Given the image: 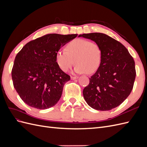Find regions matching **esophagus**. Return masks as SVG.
Returning <instances> with one entry per match:
<instances>
[{"mask_svg": "<svg viewBox=\"0 0 147 147\" xmlns=\"http://www.w3.org/2000/svg\"><path fill=\"white\" fill-rule=\"evenodd\" d=\"M78 78V77H71V79L72 80H75Z\"/></svg>", "mask_w": 147, "mask_h": 147, "instance_id": "obj_1", "label": "esophagus"}]
</instances>
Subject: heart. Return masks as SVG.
Returning a JSON list of instances; mask_svg holds the SVG:
<instances>
[{"label": "heart", "instance_id": "obj_1", "mask_svg": "<svg viewBox=\"0 0 147 147\" xmlns=\"http://www.w3.org/2000/svg\"><path fill=\"white\" fill-rule=\"evenodd\" d=\"M77 74H91L99 69L102 61V50L99 44L84 39H75L66 45L65 51L56 53V61L64 72L72 68Z\"/></svg>", "mask_w": 147, "mask_h": 147}]
</instances>
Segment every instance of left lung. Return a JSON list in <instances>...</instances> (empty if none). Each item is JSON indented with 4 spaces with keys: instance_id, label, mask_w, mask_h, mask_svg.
<instances>
[{
    "instance_id": "8db88e82",
    "label": "left lung",
    "mask_w": 147,
    "mask_h": 147,
    "mask_svg": "<svg viewBox=\"0 0 147 147\" xmlns=\"http://www.w3.org/2000/svg\"><path fill=\"white\" fill-rule=\"evenodd\" d=\"M99 44L102 61L96 72L90 78L83 94L86 103L97 110H112L122 104L130 93L136 78L134 59L118 41L102 33L78 35Z\"/></svg>"
}]
</instances>
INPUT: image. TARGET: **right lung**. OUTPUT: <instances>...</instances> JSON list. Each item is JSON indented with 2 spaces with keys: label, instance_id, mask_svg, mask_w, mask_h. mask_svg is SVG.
I'll use <instances>...</instances> for the list:
<instances>
[{
  "label": "right lung",
  "instance_id": "obj_1",
  "mask_svg": "<svg viewBox=\"0 0 147 147\" xmlns=\"http://www.w3.org/2000/svg\"><path fill=\"white\" fill-rule=\"evenodd\" d=\"M77 34H47L28 42L15 57L11 70L14 88L21 99L32 107L47 109L60 99L69 75L56 61L59 49Z\"/></svg>",
  "mask_w": 147,
  "mask_h": 147
}]
</instances>
